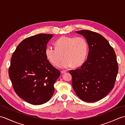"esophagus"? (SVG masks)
Masks as SVG:
<instances>
[{
  "mask_svg": "<svg viewBox=\"0 0 125 125\" xmlns=\"http://www.w3.org/2000/svg\"><path fill=\"white\" fill-rule=\"evenodd\" d=\"M67 70H62L61 71V73H67Z\"/></svg>",
  "mask_w": 125,
  "mask_h": 125,
  "instance_id": "esophagus-1",
  "label": "esophagus"
}]
</instances>
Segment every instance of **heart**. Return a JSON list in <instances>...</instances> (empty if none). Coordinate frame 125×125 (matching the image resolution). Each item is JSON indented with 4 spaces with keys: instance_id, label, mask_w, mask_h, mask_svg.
Segmentation results:
<instances>
[{
    "instance_id": "1",
    "label": "heart",
    "mask_w": 125,
    "mask_h": 125,
    "mask_svg": "<svg viewBox=\"0 0 125 125\" xmlns=\"http://www.w3.org/2000/svg\"><path fill=\"white\" fill-rule=\"evenodd\" d=\"M55 47H47L45 49L46 57L52 65H57L63 57L59 65L60 68H68L72 65L78 67L85 59L87 44L83 37L62 36L55 41Z\"/></svg>"
}]
</instances>
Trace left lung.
Wrapping results in <instances>:
<instances>
[{"label":"left lung","instance_id":"1","mask_svg":"<svg viewBox=\"0 0 125 125\" xmlns=\"http://www.w3.org/2000/svg\"><path fill=\"white\" fill-rule=\"evenodd\" d=\"M89 44L87 60L81 67L70 70L72 86L82 100L92 103L102 99L114 87L118 72L115 50L104 37L89 30L77 31Z\"/></svg>","mask_w":125,"mask_h":125}]
</instances>
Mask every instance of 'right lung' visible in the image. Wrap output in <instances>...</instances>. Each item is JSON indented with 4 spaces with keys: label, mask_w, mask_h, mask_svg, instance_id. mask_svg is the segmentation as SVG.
Returning <instances> with one entry per match:
<instances>
[{
    "label": "right lung",
    "mask_w": 125,
    "mask_h": 125,
    "mask_svg": "<svg viewBox=\"0 0 125 125\" xmlns=\"http://www.w3.org/2000/svg\"><path fill=\"white\" fill-rule=\"evenodd\" d=\"M52 34H39L23 40L12 55L9 75L16 94L26 102L41 105L54 93L60 71L47 60L45 49Z\"/></svg>",
    "instance_id": "right-lung-1"
}]
</instances>
